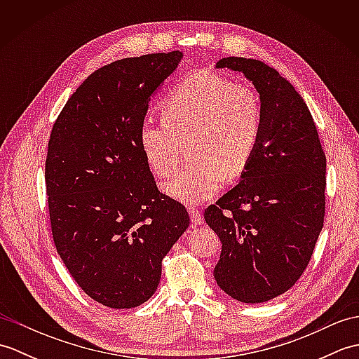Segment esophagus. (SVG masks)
Returning a JSON list of instances; mask_svg holds the SVG:
<instances>
[{
    "label": "esophagus",
    "instance_id": "esophagus-1",
    "mask_svg": "<svg viewBox=\"0 0 359 359\" xmlns=\"http://www.w3.org/2000/svg\"><path fill=\"white\" fill-rule=\"evenodd\" d=\"M189 217H191V224H194V225H201L203 222L201 211L196 208H189Z\"/></svg>",
    "mask_w": 359,
    "mask_h": 359
}]
</instances>
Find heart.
I'll return each instance as SVG.
<instances>
[{
  "label": "heart",
  "mask_w": 359,
  "mask_h": 359,
  "mask_svg": "<svg viewBox=\"0 0 359 359\" xmlns=\"http://www.w3.org/2000/svg\"><path fill=\"white\" fill-rule=\"evenodd\" d=\"M163 118H147L140 147L151 170L170 174L179 139L193 134V160L172 174L163 191L182 203H201L222 188L225 174L245 172L262 133L261 100L253 89L219 75L197 72L180 83L162 104Z\"/></svg>",
  "instance_id": "1"
}]
</instances>
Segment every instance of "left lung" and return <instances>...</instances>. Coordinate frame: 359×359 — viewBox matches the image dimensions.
I'll return each mask as SVG.
<instances>
[{
  "instance_id": "obj_1",
  "label": "left lung",
  "mask_w": 359,
  "mask_h": 359,
  "mask_svg": "<svg viewBox=\"0 0 359 359\" xmlns=\"http://www.w3.org/2000/svg\"><path fill=\"white\" fill-rule=\"evenodd\" d=\"M243 74L262 108V133L241 182L205 220L220 243L217 285L233 299L259 304L294 285L324 225L325 154L304 98L259 60L228 57L216 69Z\"/></svg>"
}]
</instances>
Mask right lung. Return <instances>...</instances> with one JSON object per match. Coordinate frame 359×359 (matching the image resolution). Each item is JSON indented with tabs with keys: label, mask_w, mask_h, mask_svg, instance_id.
Returning <instances> with one entry per match:
<instances>
[{
	"label": "right lung",
	"mask_w": 359,
	"mask_h": 359,
	"mask_svg": "<svg viewBox=\"0 0 359 359\" xmlns=\"http://www.w3.org/2000/svg\"><path fill=\"white\" fill-rule=\"evenodd\" d=\"M182 58L148 53L100 67L52 128L44 177L53 243L83 292L106 307L147 302L189 225L184 205L157 189L139 139L151 97Z\"/></svg>",
	"instance_id": "obj_1"
}]
</instances>
